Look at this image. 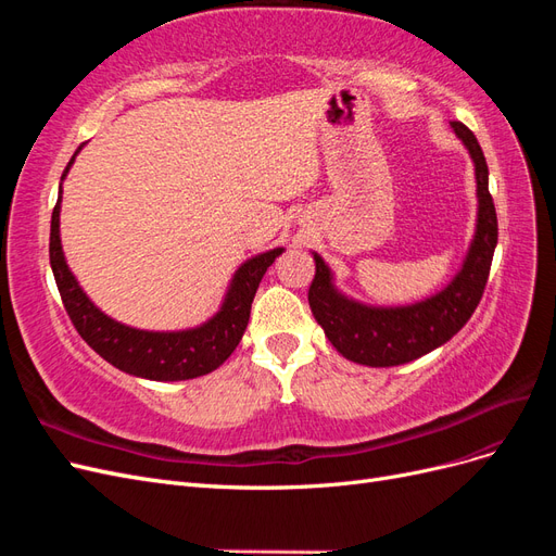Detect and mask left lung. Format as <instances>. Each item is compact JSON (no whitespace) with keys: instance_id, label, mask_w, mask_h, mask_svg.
Returning <instances> with one entry per match:
<instances>
[{"instance_id":"left-lung-1","label":"left lung","mask_w":556,"mask_h":556,"mask_svg":"<svg viewBox=\"0 0 556 556\" xmlns=\"http://www.w3.org/2000/svg\"><path fill=\"white\" fill-rule=\"evenodd\" d=\"M452 129L476 166L478 217L464 264L441 292L406 306L362 304L336 288L329 264L313 252L315 278L308 290L311 311L331 345L350 362L376 368L408 364L447 343L480 304L498 241L496 208L490 194V172L478 139L462 123H452Z\"/></svg>"}]
</instances>
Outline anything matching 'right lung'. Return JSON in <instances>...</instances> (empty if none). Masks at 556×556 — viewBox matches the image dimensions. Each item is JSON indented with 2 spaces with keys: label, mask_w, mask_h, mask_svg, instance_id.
Wrapping results in <instances>:
<instances>
[{
  "label": "right lung",
  "mask_w": 556,
  "mask_h": 556,
  "mask_svg": "<svg viewBox=\"0 0 556 556\" xmlns=\"http://www.w3.org/2000/svg\"><path fill=\"white\" fill-rule=\"evenodd\" d=\"M83 146L86 143L78 146L74 157L66 164L62 180L70 174ZM60 208L62 182L58 190V204L53 208V220H50V268H53L62 304L66 313H70L80 339L99 357H104L109 364L129 376L146 380H192L206 376L220 364H225V359L237 350L243 339L252 299H255L266 268L285 252V248H274L245 260L237 268V274L231 276L220 311L208 317L204 325L180 331H148L117 323V319L109 317L102 308H97L92 299L83 292L70 264L64 260L60 239Z\"/></svg>",
  "instance_id": "1"
}]
</instances>
